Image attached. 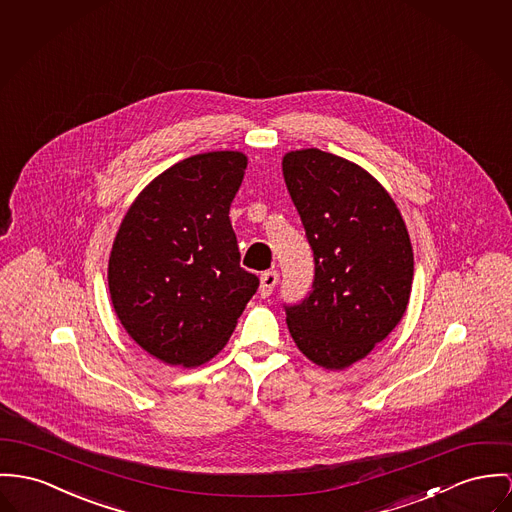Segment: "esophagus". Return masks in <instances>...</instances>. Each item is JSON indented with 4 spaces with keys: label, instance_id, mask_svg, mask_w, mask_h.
Masks as SVG:
<instances>
[{
    "label": "esophagus",
    "instance_id": "1",
    "mask_svg": "<svg viewBox=\"0 0 512 512\" xmlns=\"http://www.w3.org/2000/svg\"><path fill=\"white\" fill-rule=\"evenodd\" d=\"M276 282H278V273L276 271H267L261 275V286H259V292L263 298H269L275 290Z\"/></svg>",
    "mask_w": 512,
    "mask_h": 512
}]
</instances>
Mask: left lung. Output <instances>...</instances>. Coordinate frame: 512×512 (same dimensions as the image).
Returning a JSON list of instances; mask_svg holds the SVG:
<instances>
[{"instance_id": "left-lung-1", "label": "left lung", "mask_w": 512, "mask_h": 512, "mask_svg": "<svg viewBox=\"0 0 512 512\" xmlns=\"http://www.w3.org/2000/svg\"><path fill=\"white\" fill-rule=\"evenodd\" d=\"M282 175L315 261L312 292L286 306L296 347L343 370L384 341L407 310L413 249L390 193L360 165L317 148L288 152Z\"/></svg>"}]
</instances>
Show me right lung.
Wrapping results in <instances>:
<instances>
[{
  "mask_svg": "<svg viewBox=\"0 0 512 512\" xmlns=\"http://www.w3.org/2000/svg\"><path fill=\"white\" fill-rule=\"evenodd\" d=\"M247 156L206 152L158 175L124 214L109 257L122 327L171 366L220 353L259 278L239 267L230 206Z\"/></svg>",
  "mask_w": 512,
  "mask_h": 512,
  "instance_id": "1",
  "label": "right lung"
}]
</instances>
